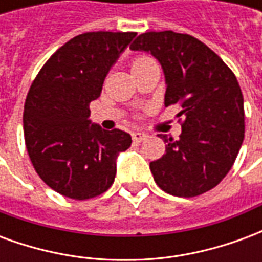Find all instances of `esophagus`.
I'll use <instances>...</instances> for the list:
<instances>
[{"label":"esophagus","mask_w":262,"mask_h":262,"mask_svg":"<svg viewBox=\"0 0 262 262\" xmlns=\"http://www.w3.org/2000/svg\"><path fill=\"white\" fill-rule=\"evenodd\" d=\"M148 137L147 133H144V132H135V133H132V139L135 140V142H143V140H146Z\"/></svg>","instance_id":"1"}]
</instances>
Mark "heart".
<instances>
[{"label": "heart", "instance_id": "obj_1", "mask_svg": "<svg viewBox=\"0 0 262 262\" xmlns=\"http://www.w3.org/2000/svg\"><path fill=\"white\" fill-rule=\"evenodd\" d=\"M148 60H151V59H150V57H146V56H140V57H137V59L133 61V64H132V70L135 69V67H137V66L146 63V61H148Z\"/></svg>", "mask_w": 262, "mask_h": 262}]
</instances>
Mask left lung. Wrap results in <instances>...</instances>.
Segmentation results:
<instances>
[{
    "label": "left lung",
    "instance_id": "obj_1",
    "mask_svg": "<svg viewBox=\"0 0 262 262\" xmlns=\"http://www.w3.org/2000/svg\"><path fill=\"white\" fill-rule=\"evenodd\" d=\"M130 49L159 60L165 106H181L180 139L159 135L167 144L164 156L150 163L154 181L174 196L208 192L230 171L244 140V101L236 75L213 50L185 33L146 32Z\"/></svg>",
    "mask_w": 262,
    "mask_h": 262
}]
</instances>
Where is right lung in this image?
I'll return each instance as SVG.
<instances>
[{"instance_id":"right-lung-1","label":"right lung","mask_w":262,"mask_h":262,"mask_svg":"<svg viewBox=\"0 0 262 262\" xmlns=\"http://www.w3.org/2000/svg\"><path fill=\"white\" fill-rule=\"evenodd\" d=\"M136 32H86L63 45L45 63L26 95L24 135L37 176L63 196L84 201L108 191L116 157L130 147L119 129L91 123L109 69Z\"/></svg>"}]
</instances>
